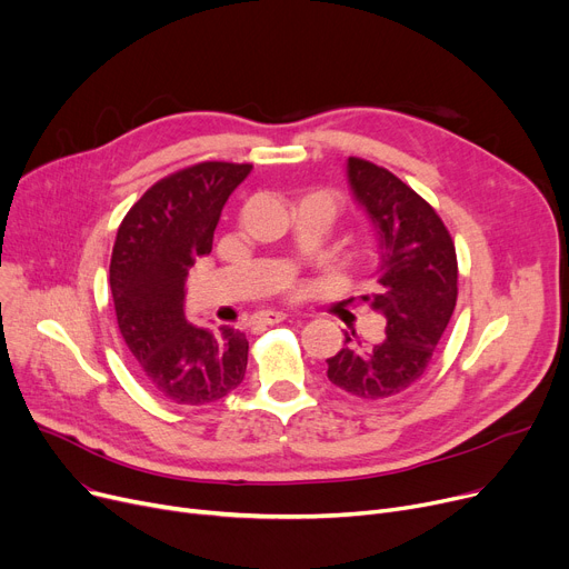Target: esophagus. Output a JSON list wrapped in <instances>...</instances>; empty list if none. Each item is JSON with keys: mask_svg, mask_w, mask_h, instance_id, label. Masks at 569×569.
Here are the masks:
<instances>
[{"mask_svg": "<svg viewBox=\"0 0 569 569\" xmlns=\"http://www.w3.org/2000/svg\"><path fill=\"white\" fill-rule=\"evenodd\" d=\"M289 315L287 312H278V310H269V312H261L259 315V321L266 323V326H276L280 321H284Z\"/></svg>", "mask_w": 569, "mask_h": 569, "instance_id": "1", "label": "esophagus"}]
</instances>
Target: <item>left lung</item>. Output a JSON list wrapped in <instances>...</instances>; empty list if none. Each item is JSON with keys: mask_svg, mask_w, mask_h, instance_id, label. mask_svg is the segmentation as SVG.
<instances>
[{"mask_svg": "<svg viewBox=\"0 0 569 569\" xmlns=\"http://www.w3.org/2000/svg\"><path fill=\"white\" fill-rule=\"evenodd\" d=\"M356 202L379 233L377 291L362 296L386 317V338L362 345L345 332V349L328 358V379L362 397L386 399L416 383L457 306V252L450 231L425 199L386 167L349 158Z\"/></svg>", "mask_w": 569, "mask_h": 569, "instance_id": "8db88e82", "label": "left lung"}]
</instances>
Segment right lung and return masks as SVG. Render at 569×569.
Here are the masks:
<instances>
[{"label": "right lung", "instance_id": "right-lung-1", "mask_svg": "<svg viewBox=\"0 0 569 569\" xmlns=\"http://www.w3.org/2000/svg\"><path fill=\"white\" fill-rule=\"evenodd\" d=\"M250 170V162L190 164L153 183L119 224L110 261L119 332L144 383L167 402H218L246 377L243 332L192 326L183 300L190 269L211 252L222 207Z\"/></svg>", "mask_w": 569, "mask_h": 569}]
</instances>
